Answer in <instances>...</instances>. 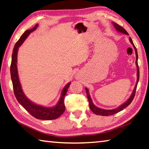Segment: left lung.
Returning a JSON list of instances; mask_svg holds the SVG:
<instances>
[{
    "label": "left lung",
    "instance_id": "1",
    "mask_svg": "<svg viewBox=\"0 0 149 149\" xmlns=\"http://www.w3.org/2000/svg\"><path fill=\"white\" fill-rule=\"evenodd\" d=\"M113 26H115V28L116 29V30L118 32H121V33H123V34H125L128 35V33L126 32V31L125 29H124L123 26H121L120 25H118V24H117L116 23H113ZM130 41L131 44L133 45V46L134 47V49L135 51H136V66H137V81H136V85H135V87L133 92H132V93L131 94V96L130 98H128V100H127L126 102H124L123 104H122L121 105H120L119 107H118L116 108V109H101V108H99L98 107H96V105H94L93 101H92V99L91 98V96L90 94H89L88 93V90L87 88H85V90H86V96H87V98H88V100L89 102V107H90L91 110L93 111L94 113H95L96 115H102V116H109V115H114L115 113H118L120 111L123 110L124 108H126V107H128V105L131 104V102L133 100V99L135 96V94H136V88H137V83H138L139 81V66H138V64H137V60H138V55H137V49L136 47H135V45L134 44L133 42H132V40L131 39V38H130Z\"/></svg>",
    "mask_w": 149,
    "mask_h": 149
}]
</instances>
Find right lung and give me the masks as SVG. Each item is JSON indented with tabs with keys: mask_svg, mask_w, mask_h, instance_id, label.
Returning a JSON list of instances; mask_svg holds the SVG:
<instances>
[{
	"mask_svg": "<svg viewBox=\"0 0 149 149\" xmlns=\"http://www.w3.org/2000/svg\"><path fill=\"white\" fill-rule=\"evenodd\" d=\"M38 25L36 24L34 27L30 30H26L24 33L21 35L20 38L16 42L13 49L12 56V63L10 66V74L11 79L13 84V88L14 91V94L18 102L32 116L38 119L41 120H53L58 118L65 111V105H64V96L67 93L68 88L71 83H68L64 86L62 91L61 96L57 104L54 107H46L42 105H37L32 102L30 100L26 98L21 88V85L19 79V75L17 68V56L18 49L20 45L23 44L24 41L28 37L29 35L34 31L38 27Z\"/></svg>",
	"mask_w": 149,
	"mask_h": 149,
	"instance_id": "1",
	"label": "right lung"
}]
</instances>
